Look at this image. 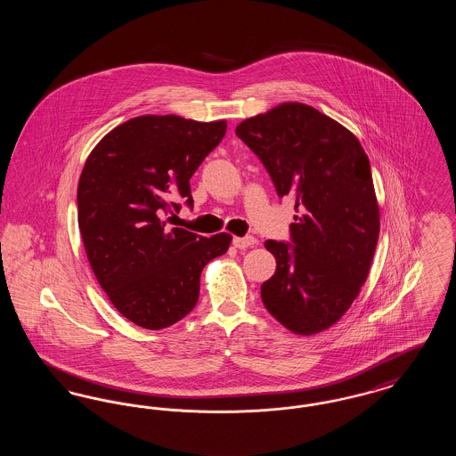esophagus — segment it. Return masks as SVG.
I'll use <instances>...</instances> for the list:
<instances>
[{
  "label": "esophagus",
  "mask_w": 456,
  "mask_h": 456,
  "mask_svg": "<svg viewBox=\"0 0 456 456\" xmlns=\"http://www.w3.org/2000/svg\"><path fill=\"white\" fill-rule=\"evenodd\" d=\"M256 242H258V240H256V238H253V236H244V238L232 239V244H234V248H238V249L251 248V246H255Z\"/></svg>",
  "instance_id": "34e87169"
}]
</instances>
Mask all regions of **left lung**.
Wrapping results in <instances>:
<instances>
[{
  "label": "left lung",
  "instance_id": "8db88e82",
  "mask_svg": "<svg viewBox=\"0 0 456 456\" xmlns=\"http://www.w3.org/2000/svg\"><path fill=\"white\" fill-rule=\"evenodd\" d=\"M236 134L277 195L299 210L290 240L265 242L277 270L261 285V301L290 331L318 333L342 318L368 279L379 236L368 155L347 128L299 102L242 121Z\"/></svg>",
  "mask_w": 456,
  "mask_h": 456
}]
</instances>
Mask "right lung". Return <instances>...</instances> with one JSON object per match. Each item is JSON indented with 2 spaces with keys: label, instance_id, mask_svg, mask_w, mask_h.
<instances>
[{
  "label": "right lung",
  "instance_id": "obj_1",
  "mask_svg": "<svg viewBox=\"0 0 456 456\" xmlns=\"http://www.w3.org/2000/svg\"><path fill=\"white\" fill-rule=\"evenodd\" d=\"M225 121L140 116L108 133L80 175L78 227L95 279L134 325L162 330L198 301L203 266L231 236H196L164 216L193 208L190 179L222 142Z\"/></svg>",
  "mask_w": 456,
  "mask_h": 456
}]
</instances>
